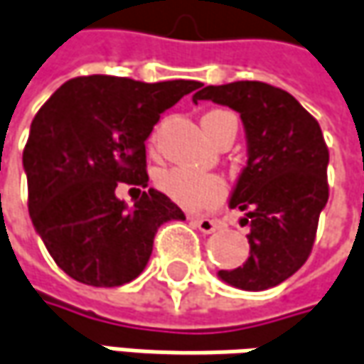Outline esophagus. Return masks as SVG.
<instances>
[{
    "instance_id": "34e87169",
    "label": "esophagus",
    "mask_w": 364,
    "mask_h": 364,
    "mask_svg": "<svg viewBox=\"0 0 364 364\" xmlns=\"http://www.w3.org/2000/svg\"><path fill=\"white\" fill-rule=\"evenodd\" d=\"M191 223L194 228H198L203 233H213V231H217L219 229V221H215V219H207V217H192Z\"/></svg>"
}]
</instances>
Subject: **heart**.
I'll list each match as a JSON object with an SVG mask.
<instances>
[{
  "mask_svg": "<svg viewBox=\"0 0 364 364\" xmlns=\"http://www.w3.org/2000/svg\"><path fill=\"white\" fill-rule=\"evenodd\" d=\"M225 114L223 110H213L205 119H215ZM157 188L164 192L176 205L188 210L210 209L225 198V180L217 173H205L191 168H166L155 176Z\"/></svg>",
  "mask_w": 364,
  "mask_h": 364,
  "instance_id": "obj_1",
  "label": "heart"
}]
</instances>
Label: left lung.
Here are the masks:
<instances>
[{
	"mask_svg": "<svg viewBox=\"0 0 364 364\" xmlns=\"http://www.w3.org/2000/svg\"><path fill=\"white\" fill-rule=\"evenodd\" d=\"M200 100L240 112L247 139V166L229 207L245 213L250 258L219 277L244 291L277 287L309 258L328 203L330 154L321 129L289 92L270 83L198 85L192 102Z\"/></svg>",
	"mask_w": 364,
	"mask_h": 364,
	"instance_id": "obj_1",
	"label": "left lung"
}]
</instances>
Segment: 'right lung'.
<instances>
[{"mask_svg":"<svg viewBox=\"0 0 364 364\" xmlns=\"http://www.w3.org/2000/svg\"><path fill=\"white\" fill-rule=\"evenodd\" d=\"M200 83L114 75L65 82L30 124L24 147L28 210L57 266L92 287H120L149 262L159 225L184 213L154 191L129 210L120 182L147 188L145 141L161 112Z\"/></svg>","mask_w":364,"mask_h":364,"instance_id":"obj_1","label":"right lung"}]
</instances>
